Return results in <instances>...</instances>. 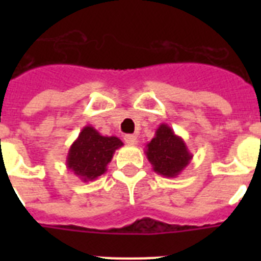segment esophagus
<instances>
[{
  "label": "esophagus",
  "mask_w": 261,
  "mask_h": 261,
  "mask_svg": "<svg viewBox=\"0 0 261 261\" xmlns=\"http://www.w3.org/2000/svg\"><path fill=\"white\" fill-rule=\"evenodd\" d=\"M124 141L126 142L128 145H136L137 144V136L135 135H125L124 136Z\"/></svg>",
  "instance_id": "34e87169"
}]
</instances>
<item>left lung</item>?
Masks as SVG:
<instances>
[{
	"instance_id": "8db88e82",
	"label": "left lung",
	"mask_w": 261,
	"mask_h": 261,
	"mask_svg": "<svg viewBox=\"0 0 261 261\" xmlns=\"http://www.w3.org/2000/svg\"><path fill=\"white\" fill-rule=\"evenodd\" d=\"M147 161L151 163L156 174L165 177H176L190 165L192 154L180 136L167 124H161L155 136L146 145Z\"/></svg>"
}]
</instances>
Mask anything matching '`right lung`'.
<instances>
[{
    "mask_svg": "<svg viewBox=\"0 0 261 261\" xmlns=\"http://www.w3.org/2000/svg\"><path fill=\"white\" fill-rule=\"evenodd\" d=\"M115 136H102L94 126H85L71 144L66 156V167L84 183L106 174L115 151L123 146Z\"/></svg>",
    "mask_w": 261,
    "mask_h": 261,
    "instance_id": "right-lung-1",
    "label": "right lung"
}]
</instances>
